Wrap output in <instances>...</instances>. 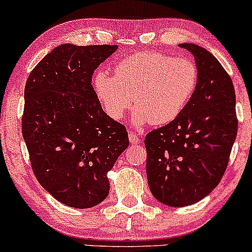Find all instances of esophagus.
Returning a JSON list of instances; mask_svg holds the SVG:
<instances>
[{
  "label": "esophagus",
  "instance_id": "34e87169",
  "mask_svg": "<svg viewBox=\"0 0 252 252\" xmlns=\"http://www.w3.org/2000/svg\"><path fill=\"white\" fill-rule=\"evenodd\" d=\"M129 141L131 144H138L141 142V137L140 135L136 134V132L129 131Z\"/></svg>",
  "mask_w": 252,
  "mask_h": 252
}]
</instances>
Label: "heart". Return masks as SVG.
<instances>
[{
  "mask_svg": "<svg viewBox=\"0 0 252 252\" xmlns=\"http://www.w3.org/2000/svg\"><path fill=\"white\" fill-rule=\"evenodd\" d=\"M116 76L98 71L94 94L105 114L122 120L134 106V123L164 126L178 118L194 94L199 82L196 63L155 51L138 52L115 67Z\"/></svg>",
  "mask_w": 252,
  "mask_h": 252,
  "instance_id": "b5f03b06",
  "label": "heart"
}]
</instances>
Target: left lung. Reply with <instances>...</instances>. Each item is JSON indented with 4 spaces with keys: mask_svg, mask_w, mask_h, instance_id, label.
I'll list each match as a JSON object with an SVG mask.
<instances>
[{
    "mask_svg": "<svg viewBox=\"0 0 252 252\" xmlns=\"http://www.w3.org/2000/svg\"><path fill=\"white\" fill-rule=\"evenodd\" d=\"M194 56L196 90L173 122L146 136L150 192L167 206H189L221 180L238 121L232 80L215 56L194 43H180Z\"/></svg>",
    "mask_w": 252,
    "mask_h": 252,
    "instance_id": "obj_1",
    "label": "left lung"
}]
</instances>
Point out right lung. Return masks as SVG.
Returning a JSON list of instances; mask_svg holds the SVG:
<instances>
[{"mask_svg":"<svg viewBox=\"0 0 252 252\" xmlns=\"http://www.w3.org/2000/svg\"><path fill=\"white\" fill-rule=\"evenodd\" d=\"M117 48L58 46L25 86L22 136L32 169L52 196L74 209L108 196L106 174L129 146L126 126L103 111L91 85L94 70Z\"/></svg>","mask_w":252,"mask_h":252,"instance_id":"obj_1","label":"right lung"}]
</instances>
